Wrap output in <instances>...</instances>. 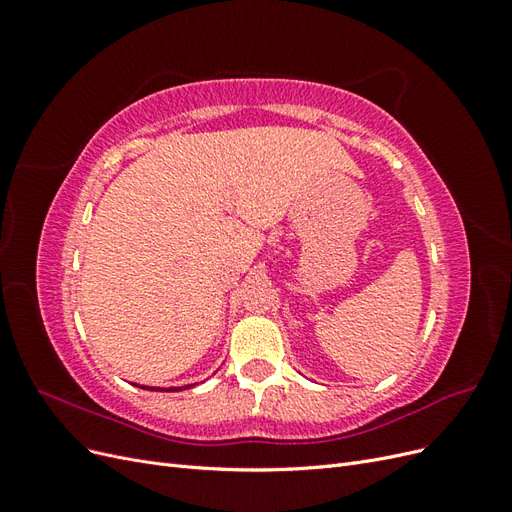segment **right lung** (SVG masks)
Returning a JSON list of instances; mask_svg holds the SVG:
<instances>
[{"label":"right lung","mask_w":512,"mask_h":512,"mask_svg":"<svg viewBox=\"0 0 512 512\" xmlns=\"http://www.w3.org/2000/svg\"><path fill=\"white\" fill-rule=\"evenodd\" d=\"M190 386H194V384H185V386H170V389H160V386H141V389H147V391H183V389H190Z\"/></svg>","instance_id":"1"}]
</instances>
